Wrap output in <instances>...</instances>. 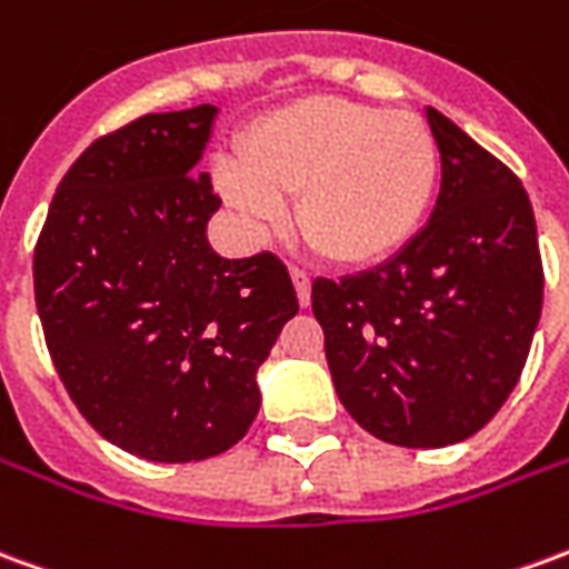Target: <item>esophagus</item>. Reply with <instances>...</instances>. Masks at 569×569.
<instances>
[{
    "mask_svg": "<svg viewBox=\"0 0 569 569\" xmlns=\"http://www.w3.org/2000/svg\"><path fill=\"white\" fill-rule=\"evenodd\" d=\"M292 283H296L301 308H308V305H311V277H308L305 271H296V268H292Z\"/></svg>",
    "mask_w": 569,
    "mask_h": 569,
    "instance_id": "1",
    "label": "esophagus"
}]
</instances>
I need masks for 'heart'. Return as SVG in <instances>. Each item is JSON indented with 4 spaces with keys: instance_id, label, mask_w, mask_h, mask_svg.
Instances as JSON below:
<instances>
[{
    "instance_id": "b5f03b06",
    "label": "heart",
    "mask_w": 569,
    "mask_h": 569,
    "mask_svg": "<svg viewBox=\"0 0 569 569\" xmlns=\"http://www.w3.org/2000/svg\"><path fill=\"white\" fill-rule=\"evenodd\" d=\"M437 181V144L416 113L308 98L261 117L216 184L256 233L280 228L286 200L329 261L376 264L416 233Z\"/></svg>"
}]
</instances>
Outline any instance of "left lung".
<instances>
[{
    "mask_svg": "<svg viewBox=\"0 0 569 569\" xmlns=\"http://www.w3.org/2000/svg\"><path fill=\"white\" fill-rule=\"evenodd\" d=\"M440 150L431 218L379 268L313 280L326 363L353 422L395 447L478 435L515 391L542 313L533 206L478 141L425 107Z\"/></svg>",
    "mask_w": 569,
    "mask_h": 569,
    "instance_id": "1",
    "label": "left lung"
}]
</instances>
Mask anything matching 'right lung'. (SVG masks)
I'll return each instance as SVG.
<instances>
[{
  "label": "right lung",
  "instance_id": "right-lung-1",
  "mask_svg": "<svg viewBox=\"0 0 569 569\" xmlns=\"http://www.w3.org/2000/svg\"><path fill=\"white\" fill-rule=\"evenodd\" d=\"M218 107L150 113L63 174L33 256L36 311L79 412L119 450L200 462L243 440L296 286L280 258H221L200 172Z\"/></svg>",
  "mask_w": 569,
  "mask_h": 569
}]
</instances>
